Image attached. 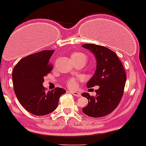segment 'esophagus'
<instances>
[{
    "label": "esophagus",
    "instance_id": "34e87169",
    "mask_svg": "<svg viewBox=\"0 0 146 146\" xmlns=\"http://www.w3.org/2000/svg\"><path fill=\"white\" fill-rule=\"evenodd\" d=\"M70 93H72V94L75 97H80V93L78 92H74V91H70Z\"/></svg>",
    "mask_w": 146,
    "mask_h": 146
}]
</instances>
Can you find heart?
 <instances>
[{"instance_id": "b5f03b06", "label": "heart", "mask_w": 146, "mask_h": 146, "mask_svg": "<svg viewBox=\"0 0 146 146\" xmlns=\"http://www.w3.org/2000/svg\"><path fill=\"white\" fill-rule=\"evenodd\" d=\"M84 59L86 60V57L84 54L81 52H75L72 54V60H80ZM67 85L70 88H74L76 86V80L74 79H70L67 81Z\"/></svg>"}]
</instances>
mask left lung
<instances>
[{
    "mask_svg": "<svg viewBox=\"0 0 146 146\" xmlns=\"http://www.w3.org/2000/svg\"><path fill=\"white\" fill-rule=\"evenodd\" d=\"M82 46L90 51L96 58V70L88 82L87 87L98 86L96 96L84 92L83 97L88 104L83 112L92 117H101L111 113L119 104L126 81L125 69L117 54L103 46L86 43Z\"/></svg>",
    "mask_w": 146,
    "mask_h": 146,
    "instance_id": "obj_1",
    "label": "left lung"
}]
</instances>
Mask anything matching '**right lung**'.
<instances>
[{
	"label": "right lung",
	"mask_w": 146,
	"mask_h": 146,
	"mask_svg": "<svg viewBox=\"0 0 146 146\" xmlns=\"http://www.w3.org/2000/svg\"><path fill=\"white\" fill-rule=\"evenodd\" d=\"M54 52L44 50L25 57L12 72L14 90L18 101L35 115L43 116L54 111L60 97L66 92L62 88L46 92L43 86V78L52 70L49 60Z\"/></svg>",
	"instance_id": "right-lung-1"
}]
</instances>
